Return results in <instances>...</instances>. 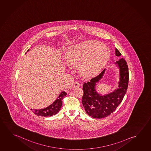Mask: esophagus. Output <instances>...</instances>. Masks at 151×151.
Here are the masks:
<instances>
[{
    "label": "esophagus",
    "mask_w": 151,
    "mask_h": 151,
    "mask_svg": "<svg viewBox=\"0 0 151 151\" xmlns=\"http://www.w3.org/2000/svg\"><path fill=\"white\" fill-rule=\"evenodd\" d=\"M80 86V83H79V82L76 81L73 82V88H77V87H79Z\"/></svg>",
    "instance_id": "1"
}]
</instances>
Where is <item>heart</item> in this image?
<instances>
[{
  "instance_id": "1",
  "label": "heart",
  "mask_w": 151,
  "mask_h": 151,
  "mask_svg": "<svg viewBox=\"0 0 151 151\" xmlns=\"http://www.w3.org/2000/svg\"><path fill=\"white\" fill-rule=\"evenodd\" d=\"M110 57L109 49L96 41H88L72 47L67 54V61L73 67L80 66L82 74L90 76L98 72Z\"/></svg>"
}]
</instances>
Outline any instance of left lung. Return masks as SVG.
Masks as SVG:
<instances>
[{
    "instance_id": "left-lung-1",
    "label": "left lung",
    "mask_w": 151,
    "mask_h": 151,
    "mask_svg": "<svg viewBox=\"0 0 151 151\" xmlns=\"http://www.w3.org/2000/svg\"><path fill=\"white\" fill-rule=\"evenodd\" d=\"M115 55L120 56L121 53L115 48ZM120 70V81L116 90L105 96H101L96 90V83L98 82L105 72V70L98 76L91 79L90 81L83 85V96L82 103L86 113L91 117L102 119L110 115L121 103L127 92L129 80V68L124 58L117 61Z\"/></svg>"
}]
</instances>
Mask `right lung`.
I'll return each instance as SVG.
<instances>
[{"instance_id": "obj_1", "label": "right lung", "mask_w": 151, "mask_h": 151, "mask_svg": "<svg viewBox=\"0 0 151 151\" xmlns=\"http://www.w3.org/2000/svg\"><path fill=\"white\" fill-rule=\"evenodd\" d=\"M66 95L67 93L65 91H63L60 93L58 98L53 102L52 104L42 109L35 110L33 112L36 115L41 116H51L55 115L60 110L62 104V99Z\"/></svg>"}]
</instances>
